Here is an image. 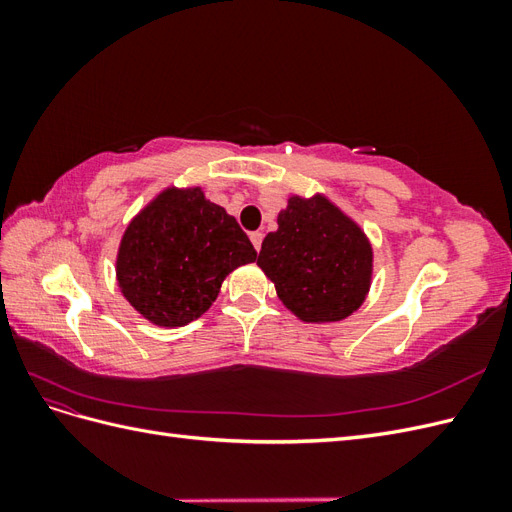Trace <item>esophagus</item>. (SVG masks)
<instances>
[{
    "label": "esophagus",
    "instance_id": "obj_1",
    "mask_svg": "<svg viewBox=\"0 0 512 512\" xmlns=\"http://www.w3.org/2000/svg\"><path fill=\"white\" fill-rule=\"evenodd\" d=\"M250 239H252V243H254V247H256V252H258L260 245H262V239H265V235H262L260 230H256V232H250Z\"/></svg>",
    "mask_w": 512,
    "mask_h": 512
}]
</instances>
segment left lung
<instances>
[{"instance_id": "obj_1", "label": "left lung", "mask_w": 512, "mask_h": 512, "mask_svg": "<svg viewBox=\"0 0 512 512\" xmlns=\"http://www.w3.org/2000/svg\"><path fill=\"white\" fill-rule=\"evenodd\" d=\"M258 267L305 322H337L361 307L371 280L363 230L327 198L292 196L262 241Z\"/></svg>"}]
</instances>
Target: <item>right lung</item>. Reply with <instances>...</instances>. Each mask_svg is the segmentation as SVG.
<instances>
[{
    "mask_svg": "<svg viewBox=\"0 0 512 512\" xmlns=\"http://www.w3.org/2000/svg\"><path fill=\"white\" fill-rule=\"evenodd\" d=\"M254 260V245L232 215L200 188H170L130 222L117 280L138 314L183 327L207 312L230 271Z\"/></svg>",
    "mask_w": 512,
    "mask_h": 512,
    "instance_id": "obj_1",
    "label": "right lung"
}]
</instances>
